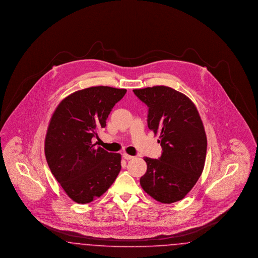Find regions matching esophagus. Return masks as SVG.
Wrapping results in <instances>:
<instances>
[{"label":"esophagus","instance_id":"obj_1","mask_svg":"<svg viewBox=\"0 0 258 258\" xmlns=\"http://www.w3.org/2000/svg\"><path fill=\"white\" fill-rule=\"evenodd\" d=\"M123 158L124 160H132V159H134V156H131V155L126 154V153H123Z\"/></svg>","mask_w":258,"mask_h":258}]
</instances>
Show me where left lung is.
I'll return each mask as SVG.
<instances>
[{
	"mask_svg": "<svg viewBox=\"0 0 258 258\" xmlns=\"http://www.w3.org/2000/svg\"><path fill=\"white\" fill-rule=\"evenodd\" d=\"M148 107V127L160 135L159 160L144 158L147 171L140 178L142 188L161 203L182 200L203 171L207 137L195 103L170 87L135 89Z\"/></svg>",
	"mask_w": 258,
	"mask_h": 258,
	"instance_id": "8db88e82",
	"label": "left lung"
}]
</instances>
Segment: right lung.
<instances>
[{
  "label": "right lung",
  "instance_id": "add662e5",
  "mask_svg": "<svg viewBox=\"0 0 258 258\" xmlns=\"http://www.w3.org/2000/svg\"><path fill=\"white\" fill-rule=\"evenodd\" d=\"M125 89L90 87L63 98L54 111L44 152L50 170L74 202L101 197L121 171V155L96 147L92 139L105 127L114 105Z\"/></svg>",
  "mask_w": 258,
  "mask_h": 258
}]
</instances>
